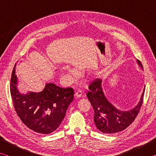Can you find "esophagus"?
<instances>
[{"mask_svg":"<svg viewBox=\"0 0 156 156\" xmlns=\"http://www.w3.org/2000/svg\"><path fill=\"white\" fill-rule=\"evenodd\" d=\"M82 94H83V92H82V91H80V90H79V91H77L75 93V97L76 98H80L81 97V96H82Z\"/></svg>","mask_w":156,"mask_h":156,"instance_id":"1","label":"esophagus"}]
</instances>
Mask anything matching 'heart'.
<instances>
[{
	"instance_id": "1",
	"label": "heart",
	"mask_w": 156,
	"mask_h": 156,
	"mask_svg": "<svg viewBox=\"0 0 156 156\" xmlns=\"http://www.w3.org/2000/svg\"><path fill=\"white\" fill-rule=\"evenodd\" d=\"M75 74V72H73V70L72 69H68V74H67V76L69 78H72V76H74Z\"/></svg>"
}]
</instances>
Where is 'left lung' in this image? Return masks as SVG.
<instances>
[{"instance_id":"left-lung-1","label":"left lung","mask_w":156,"mask_h":156,"mask_svg":"<svg viewBox=\"0 0 156 156\" xmlns=\"http://www.w3.org/2000/svg\"><path fill=\"white\" fill-rule=\"evenodd\" d=\"M142 68L140 61L137 60ZM102 80L97 78L91 82L87 94L94 111V121L96 128L104 133H115L123 131L133 122L142 104L144 89L138 105L131 110L121 111L107 100L102 88Z\"/></svg>"}]
</instances>
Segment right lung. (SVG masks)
<instances>
[{
  "mask_svg": "<svg viewBox=\"0 0 156 156\" xmlns=\"http://www.w3.org/2000/svg\"><path fill=\"white\" fill-rule=\"evenodd\" d=\"M15 67L16 65L12 74L10 93L17 115L31 130L42 134L52 133L64 119L73 100L74 91L72 88L63 89L54 83H47L38 93L21 94L17 88Z\"/></svg>",
  "mask_w": 156,
  "mask_h": 156,
  "instance_id": "1",
  "label": "right lung"
}]
</instances>
